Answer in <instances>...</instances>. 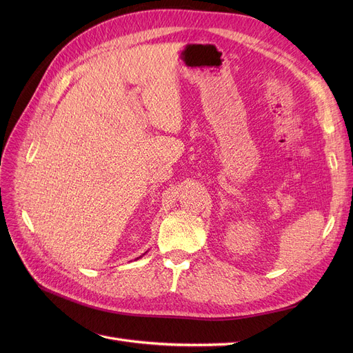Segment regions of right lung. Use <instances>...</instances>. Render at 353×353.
Here are the masks:
<instances>
[{
    "instance_id": "add662e5",
    "label": "right lung",
    "mask_w": 353,
    "mask_h": 353,
    "mask_svg": "<svg viewBox=\"0 0 353 353\" xmlns=\"http://www.w3.org/2000/svg\"><path fill=\"white\" fill-rule=\"evenodd\" d=\"M145 253H147V252H145ZM145 253H143V254H141V256H144V254H145ZM141 256H140V257H141ZM140 257H137V259H140Z\"/></svg>"
}]
</instances>
